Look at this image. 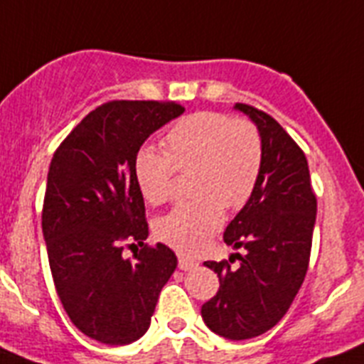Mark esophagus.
<instances>
[{
	"label": "esophagus",
	"mask_w": 364,
	"mask_h": 364,
	"mask_svg": "<svg viewBox=\"0 0 364 364\" xmlns=\"http://www.w3.org/2000/svg\"><path fill=\"white\" fill-rule=\"evenodd\" d=\"M198 267V262L191 260V258H183L179 257V269L181 271H192Z\"/></svg>",
	"instance_id": "34e87169"
}]
</instances>
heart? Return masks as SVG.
Here are the masks:
<instances>
[{"label": "heart", "instance_id": "b5f03b06", "mask_svg": "<svg viewBox=\"0 0 364 364\" xmlns=\"http://www.w3.org/2000/svg\"><path fill=\"white\" fill-rule=\"evenodd\" d=\"M164 150L143 146L134 161L139 191L151 205L173 194L176 172H191V196L156 221L161 242L179 252L200 251L223 223V207L242 208L260 179L264 146L247 119L200 112L185 117L164 137Z\"/></svg>", "mask_w": 364, "mask_h": 364}]
</instances>
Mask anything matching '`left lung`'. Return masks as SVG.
<instances>
[{
    "mask_svg": "<svg viewBox=\"0 0 364 364\" xmlns=\"http://www.w3.org/2000/svg\"><path fill=\"white\" fill-rule=\"evenodd\" d=\"M255 122L264 146V163L251 200L223 232V242L240 264L205 262L220 278V289L201 308L214 333L230 341L265 333L286 315L308 271L314 236L315 200L308 161L273 117L236 104Z\"/></svg>",
    "mask_w": 364,
    "mask_h": 364,
    "instance_id": "left-lung-1",
    "label": "left lung"
}]
</instances>
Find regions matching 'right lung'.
I'll return each mask as SVG.
<instances>
[{
	"instance_id": "right-lung-1",
	"label": "right lung",
	"mask_w": 364,
	"mask_h": 364,
	"mask_svg": "<svg viewBox=\"0 0 364 364\" xmlns=\"http://www.w3.org/2000/svg\"><path fill=\"white\" fill-rule=\"evenodd\" d=\"M185 107L113 100L82 119L50 161L42 230L56 293L84 335L112 346L141 339L163 286L178 267L172 249L144 245V200L134 176L143 143ZM126 242L144 245L135 261Z\"/></svg>"
}]
</instances>
